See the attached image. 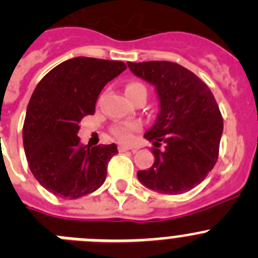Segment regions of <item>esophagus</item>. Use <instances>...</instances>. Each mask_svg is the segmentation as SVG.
<instances>
[{"label": "esophagus", "mask_w": 258, "mask_h": 258, "mask_svg": "<svg viewBox=\"0 0 258 258\" xmlns=\"http://www.w3.org/2000/svg\"><path fill=\"white\" fill-rule=\"evenodd\" d=\"M128 150H132L131 146H126V145L118 146V151H119V153H124V151H128Z\"/></svg>", "instance_id": "34e87169"}]
</instances>
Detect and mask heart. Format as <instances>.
Returning a JSON list of instances; mask_svg holds the SVG:
<instances>
[{
  "label": "heart",
  "mask_w": 258,
  "mask_h": 258,
  "mask_svg": "<svg viewBox=\"0 0 258 258\" xmlns=\"http://www.w3.org/2000/svg\"><path fill=\"white\" fill-rule=\"evenodd\" d=\"M139 90L146 91V89L140 83H130L126 86V94ZM137 128H139V124L135 123V122H131V123H119L113 127L112 134L119 143H130L132 140V132L136 131Z\"/></svg>",
  "instance_id": "heart-1"
}]
</instances>
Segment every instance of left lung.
Segmentation results:
<instances>
[{"instance_id": "left-lung-1", "label": "left lung", "mask_w": 258, "mask_h": 258, "mask_svg": "<svg viewBox=\"0 0 258 258\" xmlns=\"http://www.w3.org/2000/svg\"><path fill=\"white\" fill-rule=\"evenodd\" d=\"M130 71L154 86L159 112L145 132L154 146V164L137 178L153 191L179 195L205 179L218 160L223 118L209 86L194 72L168 61L127 62Z\"/></svg>"}]
</instances>
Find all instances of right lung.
Wrapping results in <instances>:
<instances>
[{
    "instance_id": "right-lung-1",
    "label": "right lung",
    "mask_w": 258,
    "mask_h": 258,
    "mask_svg": "<svg viewBox=\"0 0 258 258\" xmlns=\"http://www.w3.org/2000/svg\"><path fill=\"white\" fill-rule=\"evenodd\" d=\"M126 69L121 61L76 57L37 85L26 108L23 143L31 173L50 194L74 200L104 183L117 145L84 146L79 122L94 114L100 91Z\"/></svg>"
}]
</instances>
